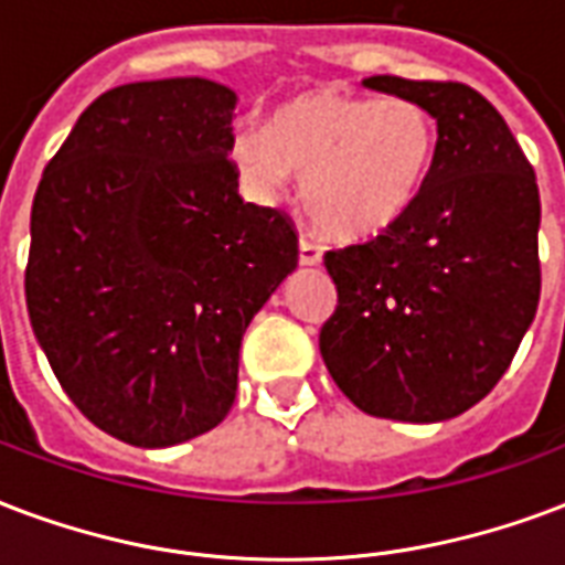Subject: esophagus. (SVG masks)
Instances as JSON below:
<instances>
[{"label": "esophagus", "instance_id": "obj_1", "mask_svg": "<svg viewBox=\"0 0 565 565\" xmlns=\"http://www.w3.org/2000/svg\"><path fill=\"white\" fill-rule=\"evenodd\" d=\"M299 264L301 266H320L322 264V248L311 239H299Z\"/></svg>", "mask_w": 565, "mask_h": 565}]
</instances>
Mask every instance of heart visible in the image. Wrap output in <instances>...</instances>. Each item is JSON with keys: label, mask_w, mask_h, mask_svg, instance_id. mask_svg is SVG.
Returning a JSON list of instances; mask_svg holds the SVG:
<instances>
[{"label": "heart", "mask_w": 565, "mask_h": 565, "mask_svg": "<svg viewBox=\"0 0 565 565\" xmlns=\"http://www.w3.org/2000/svg\"><path fill=\"white\" fill-rule=\"evenodd\" d=\"M436 153V124L412 100L311 88L275 106L264 124L231 136V166L260 201L301 174V201L322 231L343 239L385 234L420 195Z\"/></svg>", "instance_id": "heart-1"}]
</instances>
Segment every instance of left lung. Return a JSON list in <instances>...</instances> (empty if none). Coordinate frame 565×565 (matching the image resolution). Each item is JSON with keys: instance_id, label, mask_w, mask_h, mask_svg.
<instances>
[{"instance_id": "1", "label": "left lung", "mask_w": 565, "mask_h": 565, "mask_svg": "<svg viewBox=\"0 0 565 565\" xmlns=\"http://www.w3.org/2000/svg\"><path fill=\"white\" fill-rule=\"evenodd\" d=\"M436 120L420 195L397 225L326 254L331 379L373 417L438 424L498 385L540 305V189L507 120L462 82L370 76Z\"/></svg>"}]
</instances>
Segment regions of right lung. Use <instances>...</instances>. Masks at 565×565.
<instances>
[{
    "mask_svg": "<svg viewBox=\"0 0 565 565\" xmlns=\"http://www.w3.org/2000/svg\"><path fill=\"white\" fill-rule=\"evenodd\" d=\"M236 92L129 82L82 111L32 204L25 305L73 406L136 447L225 420L254 313L299 264L290 218L245 204Z\"/></svg>",
    "mask_w": 565,
    "mask_h": 565,
    "instance_id": "add662e5",
    "label": "right lung"
}]
</instances>
